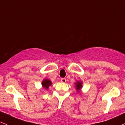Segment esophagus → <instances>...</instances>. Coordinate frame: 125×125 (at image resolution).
Instances as JSON below:
<instances>
[{"mask_svg": "<svg viewBox=\"0 0 125 125\" xmlns=\"http://www.w3.org/2000/svg\"><path fill=\"white\" fill-rule=\"evenodd\" d=\"M66 79H65V78H61V81L62 83H65L66 82Z\"/></svg>", "mask_w": 125, "mask_h": 125, "instance_id": "1", "label": "esophagus"}]
</instances>
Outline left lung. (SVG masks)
Wrapping results in <instances>:
<instances>
[{
    "instance_id": "obj_1",
    "label": "left lung",
    "mask_w": 125,
    "mask_h": 125,
    "mask_svg": "<svg viewBox=\"0 0 125 125\" xmlns=\"http://www.w3.org/2000/svg\"><path fill=\"white\" fill-rule=\"evenodd\" d=\"M75 87H76L77 91L78 92H79V91H80L81 89L83 87L82 83L80 82V81H77V82L75 83Z\"/></svg>"
}]
</instances>
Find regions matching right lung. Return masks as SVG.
I'll return each mask as SVG.
<instances>
[{"label": "right lung", "instance_id": "right-lung-1", "mask_svg": "<svg viewBox=\"0 0 125 125\" xmlns=\"http://www.w3.org/2000/svg\"><path fill=\"white\" fill-rule=\"evenodd\" d=\"M52 84V82L48 79H44L42 82V85L43 88L45 89L46 90L49 88V86H50Z\"/></svg>", "mask_w": 125, "mask_h": 125}]
</instances>
